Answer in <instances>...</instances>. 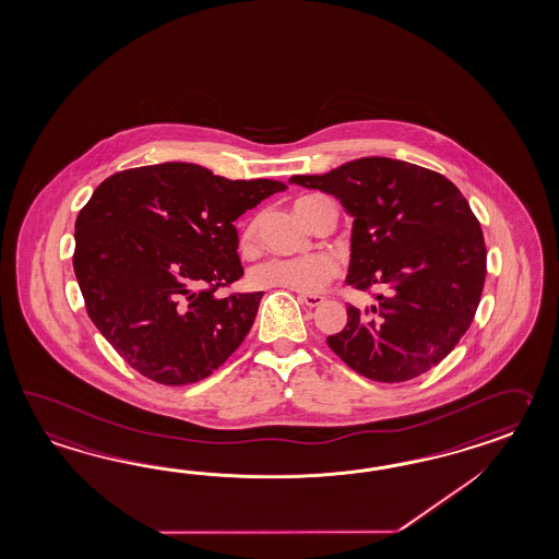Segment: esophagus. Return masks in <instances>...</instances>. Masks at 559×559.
I'll use <instances>...</instances> for the list:
<instances>
[{"mask_svg":"<svg viewBox=\"0 0 559 559\" xmlns=\"http://www.w3.org/2000/svg\"><path fill=\"white\" fill-rule=\"evenodd\" d=\"M299 300L313 309V307H319L325 300V297H321V295H299Z\"/></svg>","mask_w":559,"mask_h":559,"instance_id":"1","label":"esophagus"}]
</instances>
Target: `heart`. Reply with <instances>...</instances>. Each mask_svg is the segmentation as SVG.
Instances as JSON below:
<instances>
[{"mask_svg":"<svg viewBox=\"0 0 559 559\" xmlns=\"http://www.w3.org/2000/svg\"><path fill=\"white\" fill-rule=\"evenodd\" d=\"M314 195L300 198L295 204V212L299 218L309 224L307 205ZM259 236V218L246 219L238 234V248L242 252H252ZM337 274L335 260L328 254H314L305 259H271L257 264L248 273V283L254 288H283L288 293L299 295H313L328 285L329 281Z\"/></svg>","mask_w":559,"mask_h":559,"instance_id":"b5f03b06","label":"heart"}]
</instances>
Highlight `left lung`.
Masks as SVG:
<instances>
[{"label": "left lung", "instance_id": "1", "mask_svg": "<svg viewBox=\"0 0 559 559\" xmlns=\"http://www.w3.org/2000/svg\"><path fill=\"white\" fill-rule=\"evenodd\" d=\"M290 183L321 190L354 216L347 285H383L371 309L347 307L329 347L369 380L418 378L471 328L487 274L478 219L450 179L390 157H361Z\"/></svg>", "mask_w": 559, "mask_h": 559}]
</instances>
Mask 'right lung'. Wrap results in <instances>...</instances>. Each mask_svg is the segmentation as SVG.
Listing matches in <instances>:
<instances>
[{
	"label": "right lung",
	"instance_id": "add662e5",
	"mask_svg": "<svg viewBox=\"0 0 559 559\" xmlns=\"http://www.w3.org/2000/svg\"><path fill=\"white\" fill-rule=\"evenodd\" d=\"M276 179H231L193 164L105 179L74 226L86 313L124 361L164 385L204 380L245 341L264 293L216 297L245 269L234 222Z\"/></svg>",
	"mask_w": 559,
	"mask_h": 559
}]
</instances>
